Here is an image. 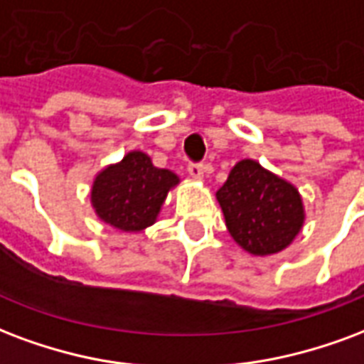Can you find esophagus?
<instances>
[{
	"label": "esophagus",
	"mask_w": 364,
	"mask_h": 364,
	"mask_svg": "<svg viewBox=\"0 0 364 364\" xmlns=\"http://www.w3.org/2000/svg\"><path fill=\"white\" fill-rule=\"evenodd\" d=\"M204 168L203 164H189V175L191 177H195V179H204Z\"/></svg>",
	"instance_id": "esophagus-1"
}]
</instances>
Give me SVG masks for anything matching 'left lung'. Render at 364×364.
Masks as SVG:
<instances>
[{
	"mask_svg": "<svg viewBox=\"0 0 364 364\" xmlns=\"http://www.w3.org/2000/svg\"><path fill=\"white\" fill-rule=\"evenodd\" d=\"M216 198L231 237L255 257L289 247L305 222L299 191L255 160L237 161Z\"/></svg>",
	"mask_w": 364,
	"mask_h": 364,
	"instance_id": "left-lung-1",
	"label": "left lung"
}]
</instances>
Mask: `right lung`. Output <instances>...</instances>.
<instances>
[{
    "label": "right lung",
    "instance_id": "add662e5",
    "mask_svg": "<svg viewBox=\"0 0 364 364\" xmlns=\"http://www.w3.org/2000/svg\"><path fill=\"white\" fill-rule=\"evenodd\" d=\"M179 177L156 168L150 156L133 150L96 175L90 200L102 222L121 231H142L156 222L161 204Z\"/></svg>",
    "mask_w": 364,
    "mask_h": 364
}]
</instances>
